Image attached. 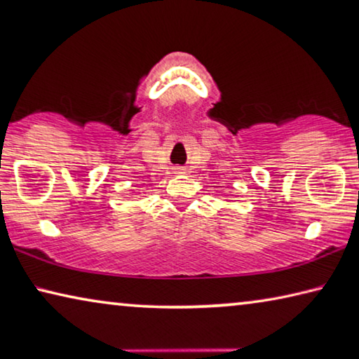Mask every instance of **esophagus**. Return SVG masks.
Segmentation results:
<instances>
[{"label": "esophagus", "instance_id": "34e87169", "mask_svg": "<svg viewBox=\"0 0 359 359\" xmlns=\"http://www.w3.org/2000/svg\"><path fill=\"white\" fill-rule=\"evenodd\" d=\"M174 172H175V174H184V169H182V168H175Z\"/></svg>", "mask_w": 359, "mask_h": 359}]
</instances>
